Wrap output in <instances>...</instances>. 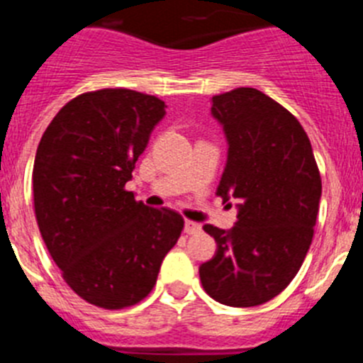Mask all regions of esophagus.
<instances>
[{
  "instance_id": "1",
  "label": "esophagus",
  "mask_w": 363,
  "mask_h": 363,
  "mask_svg": "<svg viewBox=\"0 0 363 363\" xmlns=\"http://www.w3.org/2000/svg\"><path fill=\"white\" fill-rule=\"evenodd\" d=\"M200 230H201L200 223H196V221H191V220L185 221V233L187 234H198Z\"/></svg>"
}]
</instances>
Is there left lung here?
Returning a JSON list of instances; mask_svg holds the SVG:
<instances>
[{
  "label": "left lung",
  "mask_w": 363,
  "mask_h": 363,
  "mask_svg": "<svg viewBox=\"0 0 363 363\" xmlns=\"http://www.w3.org/2000/svg\"><path fill=\"white\" fill-rule=\"evenodd\" d=\"M229 152L216 194L238 200L233 229L203 225L216 255L200 265L205 293L223 306H262L291 284L306 259L322 178L300 121L251 86L213 96Z\"/></svg>",
  "instance_id": "obj_1"
}]
</instances>
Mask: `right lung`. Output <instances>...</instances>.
I'll use <instances>...</instances> for the list:
<instances>
[{
    "instance_id": "right-lung-1",
    "label": "right lung",
    "mask_w": 363,
    "mask_h": 363,
    "mask_svg": "<svg viewBox=\"0 0 363 363\" xmlns=\"http://www.w3.org/2000/svg\"><path fill=\"white\" fill-rule=\"evenodd\" d=\"M163 116L156 96L85 92L62 107L38 145V227L67 285L96 307L142 301L184 230L182 214L147 207L125 189Z\"/></svg>"
}]
</instances>
